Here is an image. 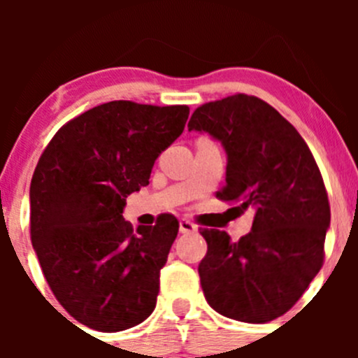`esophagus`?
Here are the masks:
<instances>
[{
  "label": "esophagus",
  "instance_id": "obj_1",
  "mask_svg": "<svg viewBox=\"0 0 358 358\" xmlns=\"http://www.w3.org/2000/svg\"><path fill=\"white\" fill-rule=\"evenodd\" d=\"M196 230L197 227L192 222H189V220H180V232L182 234H192Z\"/></svg>",
  "mask_w": 358,
  "mask_h": 358
}]
</instances>
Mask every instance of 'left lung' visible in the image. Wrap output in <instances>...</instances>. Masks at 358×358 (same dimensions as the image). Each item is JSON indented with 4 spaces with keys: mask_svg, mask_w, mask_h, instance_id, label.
Listing matches in <instances>:
<instances>
[{
    "mask_svg": "<svg viewBox=\"0 0 358 358\" xmlns=\"http://www.w3.org/2000/svg\"><path fill=\"white\" fill-rule=\"evenodd\" d=\"M189 131L208 133L225 149L227 183L216 197L256 211L251 232L236 243L223 230L201 232L208 243L199 265L206 301L241 322L277 319L324 262L331 209L319 166L294 126L256 96L204 103Z\"/></svg>",
    "mask_w": 358,
    "mask_h": 358,
    "instance_id": "obj_1",
    "label": "left lung"
}]
</instances>
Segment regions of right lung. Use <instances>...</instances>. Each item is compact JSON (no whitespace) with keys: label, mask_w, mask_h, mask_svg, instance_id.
<instances>
[{"label":"right lung","mask_w":358,"mask_h":358,"mask_svg":"<svg viewBox=\"0 0 358 358\" xmlns=\"http://www.w3.org/2000/svg\"><path fill=\"white\" fill-rule=\"evenodd\" d=\"M187 119V106L107 102L64 124L39 157L29 190L32 248L55 298L83 326L117 333L156 308L178 220L161 215L157 225L133 229L122 211Z\"/></svg>","instance_id":"add662e5"}]
</instances>
